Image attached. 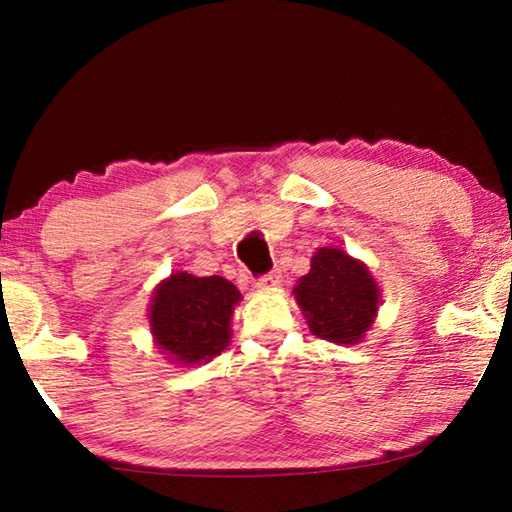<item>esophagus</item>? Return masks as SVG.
Returning <instances> with one entry per match:
<instances>
[{"label":"esophagus","mask_w":512,"mask_h":512,"mask_svg":"<svg viewBox=\"0 0 512 512\" xmlns=\"http://www.w3.org/2000/svg\"><path fill=\"white\" fill-rule=\"evenodd\" d=\"M280 282H282L280 271H271V273H264L262 277H257V287H262V289H273Z\"/></svg>","instance_id":"obj_1"}]
</instances>
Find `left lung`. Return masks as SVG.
Wrapping results in <instances>:
<instances>
[{
    "instance_id": "obj_1",
    "label": "left lung",
    "mask_w": 512,
    "mask_h": 512,
    "mask_svg": "<svg viewBox=\"0 0 512 512\" xmlns=\"http://www.w3.org/2000/svg\"><path fill=\"white\" fill-rule=\"evenodd\" d=\"M318 339L354 345L368 332L379 307V289L368 268L339 248H320L293 289Z\"/></svg>"
}]
</instances>
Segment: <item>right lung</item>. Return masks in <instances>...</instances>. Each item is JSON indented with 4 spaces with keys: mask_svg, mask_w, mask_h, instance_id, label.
<instances>
[{
    "mask_svg": "<svg viewBox=\"0 0 512 512\" xmlns=\"http://www.w3.org/2000/svg\"><path fill=\"white\" fill-rule=\"evenodd\" d=\"M239 300L235 284L219 275H171L155 291L151 305L155 341L178 363L210 361L230 341L232 309Z\"/></svg>",
    "mask_w": 512,
    "mask_h": 512,
    "instance_id": "obj_1",
    "label": "right lung"
}]
</instances>
